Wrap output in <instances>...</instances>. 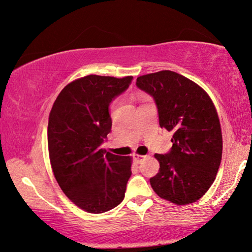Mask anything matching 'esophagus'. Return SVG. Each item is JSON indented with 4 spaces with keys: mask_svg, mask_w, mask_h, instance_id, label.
I'll return each instance as SVG.
<instances>
[{
    "mask_svg": "<svg viewBox=\"0 0 252 252\" xmlns=\"http://www.w3.org/2000/svg\"><path fill=\"white\" fill-rule=\"evenodd\" d=\"M146 156H143V155H138V154H134L133 155V158H134V160L136 162H141L142 160L145 158Z\"/></svg>",
    "mask_w": 252,
    "mask_h": 252,
    "instance_id": "34e87169",
    "label": "esophagus"
}]
</instances>
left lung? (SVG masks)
I'll return each mask as SVG.
<instances>
[{
	"label": "left lung",
	"mask_w": 252,
	"mask_h": 252,
	"mask_svg": "<svg viewBox=\"0 0 252 252\" xmlns=\"http://www.w3.org/2000/svg\"><path fill=\"white\" fill-rule=\"evenodd\" d=\"M136 85L155 99L159 125L173 132L168 154H156L155 192L175 205L197 201L210 189L222 159V132L211 98L199 85L170 70L148 73Z\"/></svg>",
	"instance_id": "1"
}]
</instances>
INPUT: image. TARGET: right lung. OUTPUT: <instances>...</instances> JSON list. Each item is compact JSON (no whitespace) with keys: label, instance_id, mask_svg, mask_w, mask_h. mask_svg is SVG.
<instances>
[{"label":"right lung","instance_id":"1","mask_svg":"<svg viewBox=\"0 0 252 252\" xmlns=\"http://www.w3.org/2000/svg\"><path fill=\"white\" fill-rule=\"evenodd\" d=\"M133 77L90 74L63 89L47 126L51 165L62 190L90 213H103L125 198L131 157L100 147L111 131L109 105L129 88Z\"/></svg>","mask_w":252,"mask_h":252}]
</instances>
